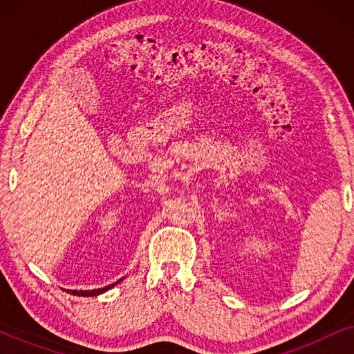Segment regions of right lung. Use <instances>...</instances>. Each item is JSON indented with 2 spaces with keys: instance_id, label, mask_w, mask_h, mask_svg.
<instances>
[{
  "instance_id": "add662e5",
  "label": "right lung",
  "mask_w": 354,
  "mask_h": 354,
  "mask_svg": "<svg viewBox=\"0 0 354 354\" xmlns=\"http://www.w3.org/2000/svg\"><path fill=\"white\" fill-rule=\"evenodd\" d=\"M115 283H113V285H109V287H104V288H98V290H86V292H77V290H67V292H71L72 295H77V297H96V295H100V293H103V292H106V290H109L111 287H114Z\"/></svg>"
}]
</instances>
